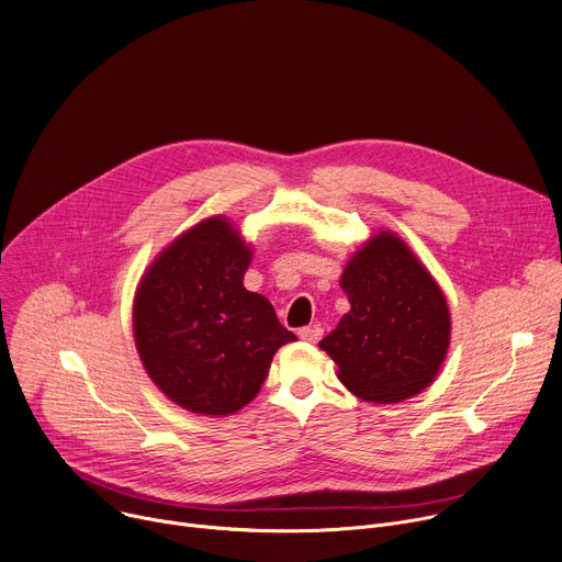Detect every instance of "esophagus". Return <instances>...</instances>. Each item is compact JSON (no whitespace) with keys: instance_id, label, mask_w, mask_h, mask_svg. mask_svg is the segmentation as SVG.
<instances>
[{"instance_id":"esophagus-1","label":"esophagus","mask_w":562,"mask_h":562,"mask_svg":"<svg viewBox=\"0 0 562 562\" xmlns=\"http://www.w3.org/2000/svg\"><path fill=\"white\" fill-rule=\"evenodd\" d=\"M297 336H300L304 342H317L319 338H323V327H319V325L302 327V329L297 331Z\"/></svg>"}]
</instances>
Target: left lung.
Returning <instances> with one entry per match:
<instances>
[{
    "label": "left lung",
    "mask_w": 562,
    "mask_h": 562,
    "mask_svg": "<svg viewBox=\"0 0 562 562\" xmlns=\"http://www.w3.org/2000/svg\"><path fill=\"white\" fill-rule=\"evenodd\" d=\"M340 286L351 308L319 342L340 382L378 405L427 389L445 362L451 317L425 265L397 235L380 231L353 254Z\"/></svg>",
    "instance_id": "1"
}]
</instances>
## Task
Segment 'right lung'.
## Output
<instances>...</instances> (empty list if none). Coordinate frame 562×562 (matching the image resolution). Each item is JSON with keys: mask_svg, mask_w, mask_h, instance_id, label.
I'll return each mask as SVG.
<instances>
[{"mask_svg": "<svg viewBox=\"0 0 562 562\" xmlns=\"http://www.w3.org/2000/svg\"><path fill=\"white\" fill-rule=\"evenodd\" d=\"M251 247L222 215L155 258L133 302L137 353L150 380L191 414L228 416L258 395L276 351L295 336L243 280Z\"/></svg>", "mask_w": 562, "mask_h": 562, "instance_id": "obj_1", "label": "right lung"}]
</instances>
